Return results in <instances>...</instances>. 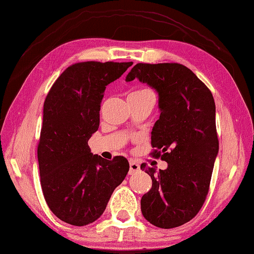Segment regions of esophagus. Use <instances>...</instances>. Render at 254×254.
<instances>
[{
	"label": "esophagus",
	"mask_w": 254,
	"mask_h": 254,
	"mask_svg": "<svg viewBox=\"0 0 254 254\" xmlns=\"http://www.w3.org/2000/svg\"><path fill=\"white\" fill-rule=\"evenodd\" d=\"M128 162H130V171H128V174L133 175V174L137 173V171H140V165L136 161L132 160V159H131V160Z\"/></svg>",
	"instance_id": "1"
}]
</instances>
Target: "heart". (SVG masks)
Returning <instances> with one entry per match:
<instances>
[{
  "mask_svg": "<svg viewBox=\"0 0 254 254\" xmlns=\"http://www.w3.org/2000/svg\"><path fill=\"white\" fill-rule=\"evenodd\" d=\"M148 93H152L150 91L149 88H141V89H137V91L132 92L130 95H143V94H148Z\"/></svg>",
  "mask_w": 254,
  "mask_h": 254,
  "instance_id": "b5f03b06",
  "label": "heart"
}]
</instances>
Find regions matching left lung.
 <instances>
[{
    "label": "left lung",
    "mask_w": 254,
    "mask_h": 254,
    "mask_svg": "<svg viewBox=\"0 0 254 254\" xmlns=\"http://www.w3.org/2000/svg\"><path fill=\"white\" fill-rule=\"evenodd\" d=\"M137 78L156 89L160 117L151 132L152 156L165 170L147 167L152 187L141 198L145 220L174 229L194 218L208 194L218 153L215 102L203 81L177 63L136 64L127 81Z\"/></svg>",
    "instance_id": "1"
}]
</instances>
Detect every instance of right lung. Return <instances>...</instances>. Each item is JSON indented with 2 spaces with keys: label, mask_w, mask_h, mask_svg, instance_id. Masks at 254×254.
Segmentation results:
<instances>
[{
  "label": "right lung",
  "mask_w": 254,
  "mask_h": 254,
  "mask_svg": "<svg viewBox=\"0 0 254 254\" xmlns=\"http://www.w3.org/2000/svg\"><path fill=\"white\" fill-rule=\"evenodd\" d=\"M132 64H74L46 97L38 144L40 183L50 210L68 224L84 226L96 221L130 168L122 156L105 160L93 154L88 140L100 127L106 86Z\"/></svg>",
  "instance_id": "right-lung-1"
}]
</instances>
